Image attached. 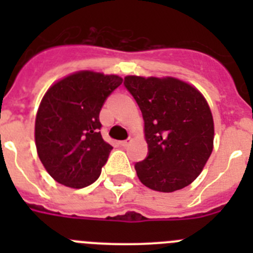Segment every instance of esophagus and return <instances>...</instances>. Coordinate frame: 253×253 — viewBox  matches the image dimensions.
<instances>
[{
    "label": "esophagus",
    "instance_id": "1",
    "mask_svg": "<svg viewBox=\"0 0 253 253\" xmlns=\"http://www.w3.org/2000/svg\"><path fill=\"white\" fill-rule=\"evenodd\" d=\"M129 140H123V142H120V146H123V147H128L129 146Z\"/></svg>",
    "mask_w": 253,
    "mask_h": 253
}]
</instances>
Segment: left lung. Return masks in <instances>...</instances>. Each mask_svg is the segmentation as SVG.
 <instances>
[{
	"label": "left lung",
	"instance_id": "left-lung-1",
	"mask_svg": "<svg viewBox=\"0 0 253 253\" xmlns=\"http://www.w3.org/2000/svg\"><path fill=\"white\" fill-rule=\"evenodd\" d=\"M124 84L144 120L149 153L134 166L140 182L160 193L189 186L202 173L214 147L213 115L203 93L169 76H126Z\"/></svg>",
	"mask_w": 253,
	"mask_h": 253
}]
</instances>
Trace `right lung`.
I'll use <instances>...</instances> for the list:
<instances>
[{"label": "right lung", "instance_id": "add662e5", "mask_svg": "<svg viewBox=\"0 0 253 253\" xmlns=\"http://www.w3.org/2000/svg\"><path fill=\"white\" fill-rule=\"evenodd\" d=\"M123 78L78 71L51 84L35 118V146L57 182L82 189L99 178L113 147L102 139L99 114Z\"/></svg>", "mask_w": 253, "mask_h": 253}]
</instances>
